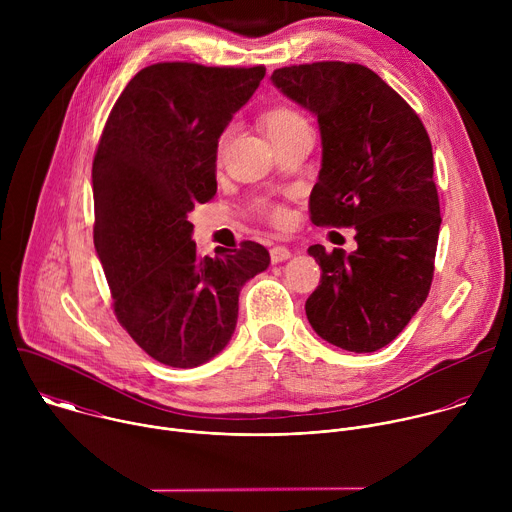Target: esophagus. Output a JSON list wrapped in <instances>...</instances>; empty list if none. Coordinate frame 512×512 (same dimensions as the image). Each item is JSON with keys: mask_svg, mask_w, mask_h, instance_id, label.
<instances>
[{"mask_svg": "<svg viewBox=\"0 0 512 512\" xmlns=\"http://www.w3.org/2000/svg\"><path fill=\"white\" fill-rule=\"evenodd\" d=\"M289 249L287 247H283V245H275V247H271L269 249V259H271V263H279V261H285V259H289Z\"/></svg>", "mask_w": 512, "mask_h": 512, "instance_id": "esophagus-1", "label": "esophagus"}]
</instances>
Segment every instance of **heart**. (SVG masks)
Returning a JSON list of instances; mask_svg holds the SVG:
<instances>
[{"label": "heart", "mask_w": 512, "mask_h": 512, "mask_svg": "<svg viewBox=\"0 0 512 512\" xmlns=\"http://www.w3.org/2000/svg\"><path fill=\"white\" fill-rule=\"evenodd\" d=\"M259 123H261L263 131L267 133V137L273 141V145H279L300 133H310V123H308L306 115L294 103H289L285 99H277V101L269 103L259 113ZM227 139H229V129H225L216 139V145H214L216 158L223 156ZM263 216H265V221L273 227H283L287 223V210L279 204L265 208Z\"/></svg>", "instance_id": "b5f03b06"}]
</instances>
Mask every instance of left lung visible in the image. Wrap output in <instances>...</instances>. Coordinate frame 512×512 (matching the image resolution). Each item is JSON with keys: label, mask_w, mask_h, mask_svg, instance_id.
Instances as JSON below:
<instances>
[{"label": "left lung", "mask_w": 512, "mask_h": 512, "mask_svg": "<svg viewBox=\"0 0 512 512\" xmlns=\"http://www.w3.org/2000/svg\"><path fill=\"white\" fill-rule=\"evenodd\" d=\"M271 79L318 115L324 152L310 221L356 229L350 255L308 249L322 269L308 320L338 348L375 352L409 324L433 279L442 216L429 135L411 105L362 64H291Z\"/></svg>", "instance_id": "8db88e82"}]
</instances>
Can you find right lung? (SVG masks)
<instances>
[{"label":"right lung","mask_w":512,"mask_h":512,"mask_svg":"<svg viewBox=\"0 0 512 512\" xmlns=\"http://www.w3.org/2000/svg\"><path fill=\"white\" fill-rule=\"evenodd\" d=\"M265 66L158 62L115 101L93 160V239L119 324L154 360L192 369L221 352L243 283L269 265L255 241L198 257L188 212L216 194V139Z\"/></svg>","instance_id":"add662e5"}]
</instances>
